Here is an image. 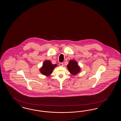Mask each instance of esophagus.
<instances>
[{
    "mask_svg": "<svg viewBox=\"0 0 121 121\" xmlns=\"http://www.w3.org/2000/svg\"><path fill=\"white\" fill-rule=\"evenodd\" d=\"M59 65L61 66H63V62H60L59 63Z\"/></svg>",
    "mask_w": 121,
    "mask_h": 121,
    "instance_id": "obj_1",
    "label": "esophagus"
}]
</instances>
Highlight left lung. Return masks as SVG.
Segmentation results:
<instances>
[{
    "label": "left lung",
    "mask_w": 121,
    "mask_h": 121,
    "mask_svg": "<svg viewBox=\"0 0 121 121\" xmlns=\"http://www.w3.org/2000/svg\"><path fill=\"white\" fill-rule=\"evenodd\" d=\"M67 67L70 73L73 75H76L80 71V68L78 63L74 60H70Z\"/></svg>",
    "instance_id": "obj_1"
}]
</instances>
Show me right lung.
I'll return each mask as SVG.
<instances>
[{
    "label": "right lung",
    "mask_w": 121,
    "mask_h": 121,
    "mask_svg": "<svg viewBox=\"0 0 121 121\" xmlns=\"http://www.w3.org/2000/svg\"><path fill=\"white\" fill-rule=\"evenodd\" d=\"M56 66V64H52L50 61L46 60L43 64V66L41 68L40 71L45 75L49 76L51 74Z\"/></svg>",
    "instance_id": "1"
}]
</instances>
